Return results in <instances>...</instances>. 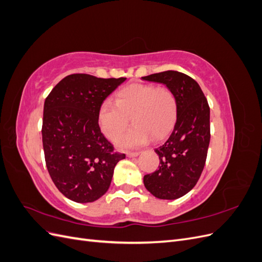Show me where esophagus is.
<instances>
[{
  "label": "esophagus",
  "mask_w": 262,
  "mask_h": 262,
  "mask_svg": "<svg viewBox=\"0 0 262 262\" xmlns=\"http://www.w3.org/2000/svg\"><path fill=\"white\" fill-rule=\"evenodd\" d=\"M140 152H126V156L128 157H137L139 156Z\"/></svg>",
  "instance_id": "1"
}]
</instances>
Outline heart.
Returning a JSON list of instances; mask_svg holds the SVG:
<instances>
[{"label": "heart", "mask_w": 262, "mask_h": 262, "mask_svg": "<svg viewBox=\"0 0 262 262\" xmlns=\"http://www.w3.org/2000/svg\"><path fill=\"white\" fill-rule=\"evenodd\" d=\"M178 116V100L167 87L148 84H131L117 94L116 101L105 100L98 109V122L102 133L114 139L127 125L129 117L135 124L120 136L116 143L122 148L162 140L171 131Z\"/></svg>", "instance_id": "b5f03b06"}]
</instances>
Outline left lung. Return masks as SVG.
Listing matches in <instances>:
<instances>
[{
    "label": "left lung",
    "mask_w": 262,
    "mask_h": 262,
    "mask_svg": "<svg viewBox=\"0 0 262 262\" xmlns=\"http://www.w3.org/2000/svg\"><path fill=\"white\" fill-rule=\"evenodd\" d=\"M142 80L161 83L175 93L178 116L168 139L155 148L158 169L145 175V188L158 199L175 200L185 195L199 180L210 143V107L193 78L177 72L143 76Z\"/></svg>",
    "instance_id": "obj_1"
}]
</instances>
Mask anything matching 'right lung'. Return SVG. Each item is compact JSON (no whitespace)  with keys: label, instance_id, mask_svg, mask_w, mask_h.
Returning a JSON list of instances; mask_svg holds the SVG:
<instances>
[{"label":"right lung","instance_id":"obj_1","mask_svg":"<svg viewBox=\"0 0 262 262\" xmlns=\"http://www.w3.org/2000/svg\"><path fill=\"white\" fill-rule=\"evenodd\" d=\"M126 80L71 74L61 80L45 100L42 145L53 184L68 199L94 202L112 184L114 169L124 154L101 133L98 109Z\"/></svg>","mask_w":262,"mask_h":262}]
</instances>
